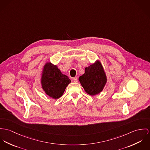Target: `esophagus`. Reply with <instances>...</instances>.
I'll list each match as a JSON object with an SVG mask.
<instances>
[{
    "mask_svg": "<svg viewBox=\"0 0 150 150\" xmlns=\"http://www.w3.org/2000/svg\"><path fill=\"white\" fill-rule=\"evenodd\" d=\"M72 81L74 82H78V78H77V77H74V78H72Z\"/></svg>",
    "mask_w": 150,
    "mask_h": 150,
    "instance_id": "esophagus-1",
    "label": "esophagus"
}]
</instances>
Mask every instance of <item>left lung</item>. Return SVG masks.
I'll return each instance as SVG.
<instances>
[{
    "mask_svg": "<svg viewBox=\"0 0 150 150\" xmlns=\"http://www.w3.org/2000/svg\"><path fill=\"white\" fill-rule=\"evenodd\" d=\"M79 81L89 95L94 96L100 93L106 83L107 78L100 61L86 67L85 72L79 78Z\"/></svg>",
    "mask_w": 150,
    "mask_h": 150,
    "instance_id": "obj_1",
    "label": "left lung"
}]
</instances>
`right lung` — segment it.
<instances>
[{"label": "right lung", "instance_id": "1", "mask_svg": "<svg viewBox=\"0 0 150 150\" xmlns=\"http://www.w3.org/2000/svg\"><path fill=\"white\" fill-rule=\"evenodd\" d=\"M71 80L63 74L57 66L47 63L42 72L41 83L45 93L53 99H58L63 94Z\"/></svg>", "mask_w": 150, "mask_h": 150}]
</instances>
